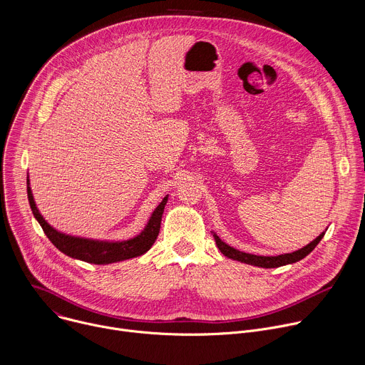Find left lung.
Instances as JSON below:
<instances>
[{
    "label": "left lung",
    "instance_id": "left-lung-1",
    "mask_svg": "<svg viewBox=\"0 0 365 365\" xmlns=\"http://www.w3.org/2000/svg\"><path fill=\"white\" fill-rule=\"evenodd\" d=\"M327 231V230H325ZM325 231L321 232L314 241L309 242L307 245L299 248L297 251H293V252H286V254H280V255H255V254H250V252H244V251H240L231 245H228L227 242H224L218 235L217 232L212 231V235L215 238V242H217V247L220 248V251L231 258V259H237V262H241V263H245V264H251V266H255V267H263V269H276V267H282V266H286V264H293L296 262H299V259L304 258L307 254H310L312 251L315 250V247L319 244V241L324 238L325 235Z\"/></svg>",
    "mask_w": 365,
    "mask_h": 365
}]
</instances>
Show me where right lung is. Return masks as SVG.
Segmentation results:
<instances>
[{"label":"right lung","instance_id":"obj_1","mask_svg":"<svg viewBox=\"0 0 365 365\" xmlns=\"http://www.w3.org/2000/svg\"><path fill=\"white\" fill-rule=\"evenodd\" d=\"M27 196H29V203L34 218L43 228L47 238L53 242V245L68 257L81 259V262L91 263V264H113V263L124 262V259H130L147 252L159 235L162 215L169 199V195L163 197V200L158 205V207L151 212L145 227L140 234L128 240L115 241V240H95V238L76 237V235L65 234L51 227L38 211V207L34 202L31 187H30L29 178H27Z\"/></svg>","mask_w":365,"mask_h":365}]
</instances>
